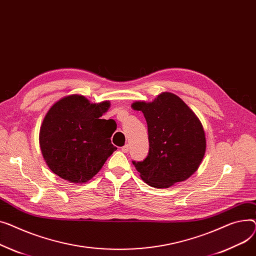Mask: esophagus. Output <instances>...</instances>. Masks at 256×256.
Returning a JSON list of instances; mask_svg holds the SVG:
<instances>
[{"label":"esophagus","instance_id":"34e87169","mask_svg":"<svg viewBox=\"0 0 256 256\" xmlns=\"http://www.w3.org/2000/svg\"><path fill=\"white\" fill-rule=\"evenodd\" d=\"M122 151H123L124 153H127V152L129 151V146H128V144H125L124 146H122Z\"/></svg>","mask_w":256,"mask_h":256}]
</instances>
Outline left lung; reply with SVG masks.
Masks as SVG:
<instances>
[{
	"instance_id": "left-lung-1",
	"label": "left lung",
	"mask_w": 256,
	"mask_h": 256,
	"mask_svg": "<svg viewBox=\"0 0 256 256\" xmlns=\"http://www.w3.org/2000/svg\"><path fill=\"white\" fill-rule=\"evenodd\" d=\"M148 124V154L144 161H132L150 186L168 188L187 180L200 166L206 152L202 123L184 101L162 93L153 101H138Z\"/></svg>"
}]
</instances>
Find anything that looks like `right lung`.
<instances>
[{"mask_svg": "<svg viewBox=\"0 0 256 256\" xmlns=\"http://www.w3.org/2000/svg\"><path fill=\"white\" fill-rule=\"evenodd\" d=\"M110 102L90 103L71 95L54 103L40 129L41 152L48 168L71 183H86L116 151L110 138L116 124L100 118Z\"/></svg>", "mask_w": 256, "mask_h": 256, "instance_id": "1", "label": "right lung"}]
</instances>
